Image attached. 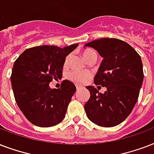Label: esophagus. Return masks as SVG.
<instances>
[{
  "instance_id": "1",
  "label": "esophagus",
  "mask_w": 154,
  "mask_h": 154,
  "mask_svg": "<svg viewBox=\"0 0 154 154\" xmlns=\"http://www.w3.org/2000/svg\"><path fill=\"white\" fill-rule=\"evenodd\" d=\"M80 88H82V87H81V86L76 85V89H77V90H79V89H80Z\"/></svg>"
}]
</instances>
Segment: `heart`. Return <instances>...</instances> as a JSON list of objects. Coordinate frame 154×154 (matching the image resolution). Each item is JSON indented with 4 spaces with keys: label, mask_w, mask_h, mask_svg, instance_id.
<instances>
[{
    "label": "heart",
    "mask_w": 154,
    "mask_h": 154,
    "mask_svg": "<svg viewBox=\"0 0 154 154\" xmlns=\"http://www.w3.org/2000/svg\"><path fill=\"white\" fill-rule=\"evenodd\" d=\"M92 56H96V52L92 50H86L83 51V57L87 60L88 58L92 57ZM69 59H70V56H66L64 61V66H66L68 65ZM91 75L88 71H73L70 72L68 75V78L73 83L79 84V85H82L87 82V81L90 79Z\"/></svg>",
    "instance_id": "1"
}]
</instances>
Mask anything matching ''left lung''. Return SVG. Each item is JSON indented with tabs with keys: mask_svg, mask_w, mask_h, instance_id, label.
Here are the masks:
<instances>
[{
	"mask_svg": "<svg viewBox=\"0 0 154 154\" xmlns=\"http://www.w3.org/2000/svg\"><path fill=\"white\" fill-rule=\"evenodd\" d=\"M92 47L103 58L94 83L106 87L104 93L88 86L90 98L84 105L88 119L99 126L114 127L128 117L138 100L144 79L140 56L127 42L116 38L97 39Z\"/></svg>",
	"mask_w": 154,
	"mask_h": 154,
	"instance_id": "obj_1",
	"label": "left lung"
}]
</instances>
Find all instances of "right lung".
Wrapping results in <instances>:
<instances>
[{
  "instance_id": "right-lung-1",
  "label": "right lung",
  "mask_w": 154,
  "mask_h": 154,
  "mask_svg": "<svg viewBox=\"0 0 154 154\" xmlns=\"http://www.w3.org/2000/svg\"><path fill=\"white\" fill-rule=\"evenodd\" d=\"M78 45L64 48L34 46L26 50L14 62L10 78L14 98L26 119L34 125L51 127L65 117L75 86L66 79L58 89H51L49 84L62 77L65 58Z\"/></svg>"
}]
</instances>
